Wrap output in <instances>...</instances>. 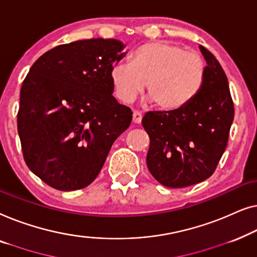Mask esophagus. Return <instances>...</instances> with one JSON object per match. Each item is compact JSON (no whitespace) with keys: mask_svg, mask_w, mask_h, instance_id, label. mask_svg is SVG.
<instances>
[{"mask_svg":"<svg viewBox=\"0 0 257 257\" xmlns=\"http://www.w3.org/2000/svg\"><path fill=\"white\" fill-rule=\"evenodd\" d=\"M141 121H142V113L139 110H134L133 113V122L134 123H141Z\"/></svg>","mask_w":257,"mask_h":257,"instance_id":"obj_1","label":"esophagus"}]
</instances>
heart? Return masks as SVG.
<instances>
[{
  "mask_svg": "<svg viewBox=\"0 0 257 257\" xmlns=\"http://www.w3.org/2000/svg\"><path fill=\"white\" fill-rule=\"evenodd\" d=\"M206 64L194 52L166 42L141 45L132 55V64L116 63L109 78L115 95L129 103L142 92L158 109L172 111L189 104L204 85Z\"/></svg>",
  "mask_w": 257,
  "mask_h": 257,
  "instance_id": "obj_1",
  "label": "heart"
}]
</instances>
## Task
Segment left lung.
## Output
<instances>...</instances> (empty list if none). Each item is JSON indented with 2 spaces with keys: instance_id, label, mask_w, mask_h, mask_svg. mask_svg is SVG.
Segmentation results:
<instances>
[{
  "instance_id": "1",
  "label": "left lung",
  "mask_w": 257,
  "mask_h": 257,
  "mask_svg": "<svg viewBox=\"0 0 257 257\" xmlns=\"http://www.w3.org/2000/svg\"><path fill=\"white\" fill-rule=\"evenodd\" d=\"M206 64L204 85L178 110L148 111L142 125L150 137L147 165L162 185L180 189L211 177L228 142L234 104L216 58L199 45Z\"/></svg>"
}]
</instances>
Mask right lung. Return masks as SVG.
Masks as SVG:
<instances>
[{"label": "right lung", "instance_id": "add662e5", "mask_svg": "<svg viewBox=\"0 0 257 257\" xmlns=\"http://www.w3.org/2000/svg\"><path fill=\"white\" fill-rule=\"evenodd\" d=\"M117 39L53 48L32 65L21 88L17 129L28 168L60 191L88 186L133 118L117 102L109 72L125 56Z\"/></svg>", "mask_w": 257, "mask_h": 257}]
</instances>
